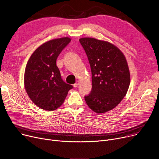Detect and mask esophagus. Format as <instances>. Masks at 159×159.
Here are the masks:
<instances>
[{"mask_svg": "<svg viewBox=\"0 0 159 159\" xmlns=\"http://www.w3.org/2000/svg\"><path fill=\"white\" fill-rule=\"evenodd\" d=\"M79 84H80V81H77L76 83H74V87H75V88L78 87V86L79 85Z\"/></svg>", "mask_w": 159, "mask_h": 159, "instance_id": "esophagus-1", "label": "esophagus"}]
</instances>
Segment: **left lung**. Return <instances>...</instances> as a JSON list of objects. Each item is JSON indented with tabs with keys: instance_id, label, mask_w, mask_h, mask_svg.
I'll use <instances>...</instances> for the list:
<instances>
[{
	"instance_id": "left-lung-1",
	"label": "left lung",
	"mask_w": 159,
	"mask_h": 159,
	"mask_svg": "<svg viewBox=\"0 0 159 159\" xmlns=\"http://www.w3.org/2000/svg\"><path fill=\"white\" fill-rule=\"evenodd\" d=\"M80 42L89 59L92 89L85 96L87 105L98 114L114 109L126 96L130 74L124 54L108 42L81 38Z\"/></svg>"
}]
</instances>
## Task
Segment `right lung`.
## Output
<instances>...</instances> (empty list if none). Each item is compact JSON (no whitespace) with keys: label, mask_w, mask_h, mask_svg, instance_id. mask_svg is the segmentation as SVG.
Segmentation results:
<instances>
[{"label":"right lung","mask_w":159,"mask_h":159,"mask_svg":"<svg viewBox=\"0 0 159 159\" xmlns=\"http://www.w3.org/2000/svg\"><path fill=\"white\" fill-rule=\"evenodd\" d=\"M70 40L69 37H63L43 43L27 63L24 72L25 91L33 103L44 110L58 108L73 88L63 81L56 63Z\"/></svg>","instance_id":"obj_1"}]
</instances>
